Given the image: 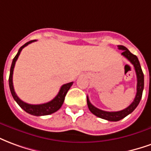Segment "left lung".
<instances>
[{
  "mask_svg": "<svg viewBox=\"0 0 151 151\" xmlns=\"http://www.w3.org/2000/svg\"><path fill=\"white\" fill-rule=\"evenodd\" d=\"M118 49L123 50L121 53L122 55L125 57L134 67L136 75H137V93H136V97L132 103L129 105L128 107L122 110V111H105L100 110L98 108L95 107L89 101L88 97H87V104L89 111L96 116L106 119L108 121H119L126 117L127 115H129V114H131L138 106L139 102L142 99V92H143V88H144V75L142 72V67H141L137 57L132 54L126 47L123 46V45H118Z\"/></svg>",
  "mask_w": 151,
  "mask_h": 151,
  "instance_id": "8db88e82",
  "label": "left lung"
}]
</instances>
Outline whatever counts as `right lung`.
Returning <instances> with one entry per match:
<instances>
[{"instance_id":"right-lung-1","label":"right lung","mask_w":151,"mask_h":151,"mask_svg":"<svg viewBox=\"0 0 151 151\" xmlns=\"http://www.w3.org/2000/svg\"><path fill=\"white\" fill-rule=\"evenodd\" d=\"M34 41H36V40H33L31 41L27 42L25 45H23L22 47H20V49L19 50V52L16 54V56L13 59L12 64H11V67H10V73H9V89L11 92V94H12L13 98L15 100V101L19 104L20 107L22 108V110H24L27 113L31 114L32 115H36V116H41V115H50V114H53L54 112H56L57 111H58L62 106V105L63 104L64 99L66 97V94L68 92V90L70 89V86L72 85L73 82H70V83H67V84H63L62 87H61L60 90L58 92V93L57 95L55 98H53V100H51L49 102L46 103H44V104H39V105H32L26 103L23 101H22L20 98L17 96V94L14 92V85H13V72H14V68L15 66V63L18 58H19V54L21 53L22 50L26 47L27 45H28L29 44L32 43Z\"/></svg>"}]
</instances>
